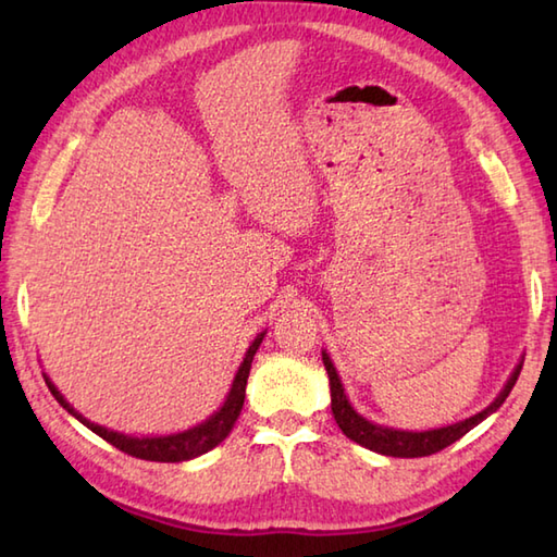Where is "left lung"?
I'll use <instances>...</instances> for the list:
<instances>
[{"instance_id": "obj_1", "label": "left lung", "mask_w": 557, "mask_h": 557, "mask_svg": "<svg viewBox=\"0 0 557 557\" xmlns=\"http://www.w3.org/2000/svg\"><path fill=\"white\" fill-rule=\"evenodd\" d=\"M323 363L330 377V399H333V405L330 407H333L335 421L342 429V433H345L349 441L359 443L361 447H369L373 453H381L387 457H429V455L441 453V449H445L447 445L457 443L461 435H467L474 425H479L483 419H488L493 411L500 409L507 395L512 393L519 371H522V363H519L512 371L510 381H507V385L500 389V395L495 397V401H491V407L474 413V417L453 425H445V429L413 433V431H395V429H387V425H377V423H371L369 419H363L361 413L354 411V407L349 405L345 387H342L335 366L325 351H323Z\"/></svg>"}]
</instances>
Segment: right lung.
<instances>
[{
  "instance_id": "obj_1",
  "label": "right lung",
  "mask_w": 557,
  "mask_h": 557,
  "mask_svg": "<svg viewBox=\"0 0 557 557\" xmlns=\"http://www.w3.org/2000/svg\"><path fill=\"white\" fill-rule=\"evenodd\" d=\"M263 337H265V333H260L251 342V347H248L246 357L239 366V371H236V375H234L230 395H227V399H224V405L220 407V411L212 413L208 421L194 425V429H188L184 433H174V435L134 437V435H124V433L104 429V425L88 421L86 417H83V413H78L74 407H71L47 375H45V383H47V387H50V393L54 395V399L71 413V417H76L83 425H88L92 433H98L102 441H108L116 449H122V453L138 457V459H148V461H186V459H194L198 455L208 453V449H212L215 445H220L224 437L230 435V431L234 429V421L239 419L242 407H244L246 381H248V373H251L253 354L258 351Z\"/></svg>"
}]
</instances>
